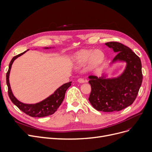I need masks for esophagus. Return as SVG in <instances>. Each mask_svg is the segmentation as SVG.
<instances>
[{"mask_svg":"<svg viewBox=\"0 0 152 152\" xmlns=\"http://www.w3.org/2000/svg\"><path fill=\"white\" fill-rule=\"evenodd\" d=\"M77 81H78V82H79V83H84V82H86V81L84 80L83 78H78Z\"/></svg>","mask_w":152,"mask_h":152,"instance_id":"1","label":"esophagus"}]
</instances>
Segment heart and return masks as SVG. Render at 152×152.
Here are the masks:
<instances>
[{
	"mask_svg": "<svg viewBox=\"0 0 152 152\" xmlns=\"http://www.w3.org/2000/svg\"><path fill=\"white\" fill-rule=\"evenodd\" d=\"M104 59V54L100 50H82L78 52L74 57L76 66L82 67L90 61V66L94 69L98 67Z\"/></svg>",
	"mask_w": 152,
	"mask_h": 152,
	"instance_id": "1",
	"label": "heart"
}]
</instances>
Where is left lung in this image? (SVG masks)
Wrapping results in <instances>:
<instances>
[{
	"mask_svg": "<svg viewBox=\"0 0 152 152\" xmlns=\"http://www.w3.org/2000/svg\"><path fill=\"white\" fill-rule=\"evenodd\" d=\"M105 45L118 53L113 62L124 61L127 66L123 73L117 78L89 76L91 90L88 99L98 111H119L131 105L138 95L143 79L142 63L138 56L121 43L112 41Z\"/></svg>",
	"mask_w": 152,
	"mask_h": 152,
	"instance_id": "obj_1",
	"label": "left lung"
}]
</instances>
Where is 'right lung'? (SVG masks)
Masks as SVG:
<instances>
[{"label": "right lung", "instance_id": "obj_1", "mask_svg": "<svg viewBox=\"0 0 152 152\" xmlns=\"http://www.w3.org/2000/svg\"><path fill=\"white\" fill-rule=\"evenodd\" d=\"M48 48H45V49ZM27 50L18 55L14 56L10 62L9 70L6 74V81L7 86H8L9 96L10 100L12 101V102L14 104L16 105L21 111H22L27 115H30V116H31L33 118H41L48 116V115L54 114L57 111V110L58 109L62 102H63L65 96V93H66V90L71 85V82L62 85L59 88H57L55 91V92L53 95L49 96L46 99L42 101V102L38 103L37 104H24L19 102V101L13 96L12 92L9 83V74L12 65L13 61H15L17 57L25 53Z\"/></svg>", "mask_w": 152, "mask_h": 152}]
</instances>
